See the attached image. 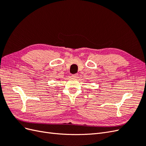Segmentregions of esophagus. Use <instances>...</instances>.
I'll return each instance as SVG.
<instances>
[{
	"label": "esophagus",
	"instance_id": "obj_1",
	"mask_svg": "<svg viewBox=\"0 0 146 146\" xmlns=\"http://www.w3.org/2000/svg\"><path fill=\"white\" fill-rule=\"evenodd\" d=\"M72 77H74V78H76V77H78V74H73V75H72Z\"/></svg>",
	"mask_w": 146,
	"mask_h": 146
}]
</instances>
